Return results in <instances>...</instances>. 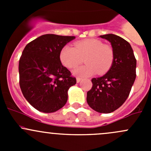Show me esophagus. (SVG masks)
<instances>
[{
	"mask_svg": "<svg viewBox=\"0 0 151 151\" xmlns=\"http://www.w3.org/2000/svg\"><path fill=\"white\" fill-rule=\"evenodd\" d=\"M81 80H82V78H80V77H77V83H79Z\"/></svg>",
	"mask_w": 151,
	"mask_h": 151,
	"instance_id": "esophagus-1",
	"label": "esophagus"
}]
</instances>
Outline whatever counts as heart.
I'll return each instance as SVG.
<instances>
[{
  "label": "heart",
  "mask_w": 151,
  "mask_h": 151,
  "mask_svg": "<svg viewBox=\"0 0 151 151\" xmlns=\"http://www.w3.org/2000/svg\"><path fill=\"white\" fill-rule=\"evenodd\" d=\"M74 47H63L60 52V60L66 68H74L83 62L85 66H79L73 71L74 74L88 77L98 73L104 74L109 71L114 62V51L109 45H104L98 39H90L77 42Z\"/></svg>",
  "instance_id": "1"
}]
</instances>
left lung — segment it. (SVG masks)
Here are the masks:
<instances>
[{
    "label": "left lung",
    "mask_w": 151,
    "mask_h": 151,
    "mask_svg": "<svg viewBox=\"0 0 151 151\" xmlns=\"http://www.w3.org/2000/svg\"><path fill=\"white\" fill-rule=\"evenodd\" d=\"M99 37L110 42L114 62L101 77L93 78V87L87 93L88 105L100 113H110L125 102L136 79L137 60L130 44L115 34Z\"/></svg>",
    "instance_id": "obj_1"
}]
</instances>
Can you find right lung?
Here are the masks:
<instances>
[{
  "label": "right lung",
  "mask_w": 151,
  "mask_h": 151,
  "mask_svg": "<svg viewBox=\"0 0 151 151\" xmlns=\"http://www.w3.org/2000/svg\"><path fill=\"white\" fill-rule=\"evenodd\" d=\"M75 36L45 34L26 45L19 61V86L35 109L50 113L66 104L75 77L62 65L60 52Z\"/></svg>",
  "instance_id": "1"
}]
</instances>
